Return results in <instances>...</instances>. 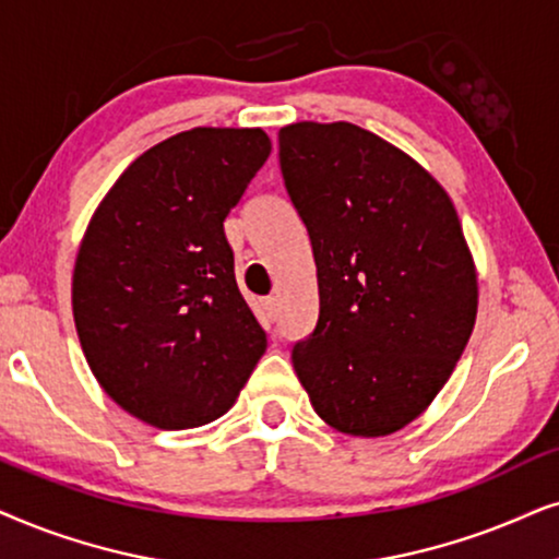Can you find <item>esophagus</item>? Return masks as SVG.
Instances as JSON below:
<instances>
[{"label": "esophagus", "mask_w": 559, "mask_h": 559, "mask_svg": "<svg viewBox=\"0 0 559 559\" xmlns=\"http://www.w3.org/2000/svg\"><path fill=\"white\" fill-rule=\"evenodd\" d=\"M263 314H265V319L267 322H275V319H278V299H265L263 301Z\"/></svg>", "instance_id": "esophagus-1"}]
</instances>
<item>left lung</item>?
<instances>
[{"instance_id": "left-lung-1", "label": "left lung", "mask_w": 559, "mask_h": 559, "mask_svg": "<svg viewBox=\"0 0 559 559\" xmlns=\"http://www.w3.org/2000/svg\"><path fill=\"white\" fill-rule=\"evenodd\" d=\"M278 145L319 284L294 370L332 429L393 435L448 383L478 314L455 204L412 155L353 122L286 124Z\"/></svg>"}]
</instances>
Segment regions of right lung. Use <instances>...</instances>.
<instances>
[{
  "mask_svg": "<svg viewBox=\"0 0 559 559\" xmlns=\"http://www.w3.org/2000/svg\"><path fill=\"white\" fill-rule=\"evenodd\" d=\"M267 155L260 128L178 132L132 160L92 214L73 322L104 393L151 427L219 419L265 353L225 219Z\"/></svg>",
  "mask_w": 559,
  "mask_h": 559,
  "instance_id": "1",
  "label": "right lung"
}]
</instances>
